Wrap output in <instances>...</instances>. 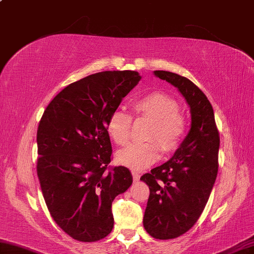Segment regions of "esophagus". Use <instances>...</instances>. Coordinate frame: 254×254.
<instances>
[{
  "instance_id": "34e87169",
  "label": "esophagus",
  "mask_w": 254,
  "mask_h": 254,
  "mask_svg": "<svg viewBox=\"0 0 254 254\" xmlns=\"http://www.w3.org/2000/svg\"><path fill=\"white\" fill-rule=\"evenodd\" d=\"M131 175H132V180H134L135 182L139 181V179H140V175H139V173H138V172H136V171H131Z\"/></svg>"
}]
</instances>
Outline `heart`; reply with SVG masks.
Wrapping results in <instances>:
<instances>
[{
  "instance_id": "obj_1",
  "label": "heart",
  "mask_w": 254,
  "mask_h": 254,
  "mask_svg": "<svg viewBox=\"0 0 254 254\" xmlns=\"http://www.w3.org/2000/svg\"><path fill=\"white\" fill-rule=\"evenodd\" d=\"M136 118H146L152 126L146 135V143H135L118 152L117 162L124 166L140 170L152 165L164 153L175 152L183 143L188 123L180 114V105L174 98L161 91L147 93L132 102ZM132 117L122 110L109 116L106 129L117 145H126L130 139ZM161 147L159 148V146Z\"/></svg>"
}]
</instances>
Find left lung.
<instances>
[{
    "label": "left lung",
    "mask_w": 254,
    "mask_h": 254,
    "mask_svg": "<svg viewBox=\"0 0 254 254\" xmlns=\"http://www.w3.org/2000/svg\"><path fill=\"white\" fill-rule=\"evenodd\" d=\"M155 75L179 89L190 108L192 124L174 156L140 177L149 188L144 228L155 239H175L196 223L219 170L220 135L207 97L190 79L170 71Z\"/></svg>",
    "instance_id": "obj_1"
}]
</instances>
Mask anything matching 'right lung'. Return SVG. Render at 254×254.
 I'll use <instances>...</instances> for the list:
<instances>
[{
    "label": "right lung",
    "instance_id": "obj_1",
    "mask_svg": "<svg viewBox=\"0 0 254 254\" xmlns=\"http://www.w3.org/2000/svg\"><path fill=\"white\" fill-rule=\"evenodd\" d=\"M139 80L130 70L88 75L58 93L39 123L37 173L44 201L77 241L95 242L111 232V204L132 183L127 167L109 165L106 124Z\"/></svg>",
    "mask_w": 254,
    "mask_h": 254
}]
</instances>
